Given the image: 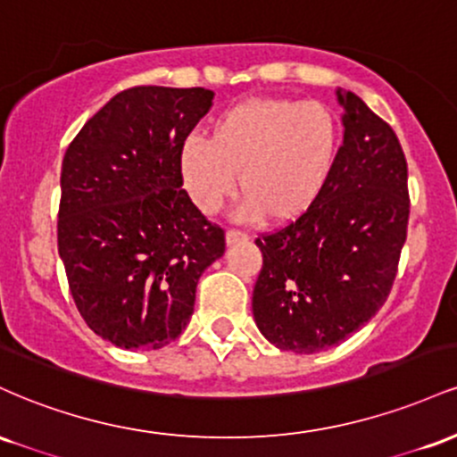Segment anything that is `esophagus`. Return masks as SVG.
I'll return each instance as SVG.
<instances>
[{
  "label": "esophagus",
  "mask_w": 457,
  "mask_h": 457,
  "mask_svg": "<svg viewBox=\"0 0 457 457\" xmlns=\"http://www.w3.org/2000/svg\"><path fill=\"white\" fill-rule=\"evenodd\" d=\"M249 240V236L243 234V232H236V229H228L225 232V245L232 246V245H238V243H246Z\"/></svg>",
  "instance_id": "esophagus-1"
}]
</instances>
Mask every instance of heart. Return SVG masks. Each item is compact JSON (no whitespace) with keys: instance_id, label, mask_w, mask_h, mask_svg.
<instances>
[{"instance_id":"obj_1","label":"heart","mask_w":457,"mask_h":457,"mask_svg":"<svg viewBox=\"0 0 457 457\" xmlns=\"http://www.w3.org/2000/svg\"><path fill=\"white\" fill-rule=\"evenodd\" d=\"M339 148L342 127L324 103L255 96L219 113L208 141H185L178 170L199 212H217L238 176L245 195L238 217L283 225L305 217L320 202Z\"/></svg>"}]
</instances>
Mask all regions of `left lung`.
<instances>
[{"label": "left lung", "instance_id": "1", "mask_svg": "<svg viewBox=\"0 0 457 457\" xmlns=\"http://www.w3.org/2000/svg\"><path fill=\"white\" fill-rule=\"evenodd\" d=\"M344 144L327 191L305 217L255 240L253 318L279 350L313 354L344 342L389 296L408 228V167L397 135L337 87Z\"/></svg>", "mask_w": 457, "mask_h": 457}]
</instances>
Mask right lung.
<instances>
[{"instance_id":"1","label":"right lung","mask_w":457,"mask_h":457,"mask_svg":"<svg viewBox=\"0 0 457 457\" xmlns=\"http://www.w3.org/2000/svg\"><path fill=\"white\" fill-rule=\"evenodd\" d=\"M204 87L124 90L83 124L62 161L57 249L75 305L124 350L185 330L202 272L225 251L182 188L178 156L212 107Z\"/></svg>"}]
</instances>
